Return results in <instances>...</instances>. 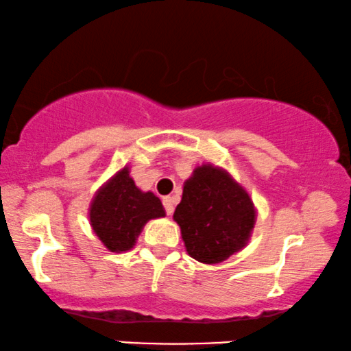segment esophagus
Here are the masks:
<instances>
[{"instance_id":"esophagus-1","label":"esophagus","mask_w":351,"mask_h":351,"mask_svg":"<svg viewBox=\"0 0 351 351\" xmlns=\"http://www.w3.org/2000/svg\"><path fill=\"white\" fill-rule=\"evenodd\" d=\"M163 207H165L167 214L171 215L173 210H175V202H173V197H170V196L163 197Z\"/></svg>"}]
</instances>
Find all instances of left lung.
<instances>
[{"mask_svg": "<svg viewBox=\"0 0 351 351\" xmlns=\"http://www.w3.org/2000/svg\"><path fill=\"white\" fill-rule=\"evenodd\" d=\"M186 251L202 264H219L250 241L256 207L250 194L223 168L197 167L186 180L173 214Z\"/></svg>", "mask_w": 351, "mask_h": 351, "instance_id": "obj_1", "label": "left lung"}]
</instances>
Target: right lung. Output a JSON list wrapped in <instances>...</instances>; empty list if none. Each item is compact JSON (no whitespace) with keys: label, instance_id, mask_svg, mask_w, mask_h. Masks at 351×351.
Here are the masks:
<instances>
[{"label":"right lung","instance_id":"add662e5","mask_svg":"<svg viewBox=\"0 0 351 351\" xmlns=\"http://www.w3.org/2000/svg\"><path fill=\"white\" fill-rule=\"evenodd\" d=\"M160 217H165L160 199L137 188L130 167L119 170L97 191L88 208L92 230L112 252L130 251L144 225Z\"/></svg>","mask_w":351,"mask_h":351}]
</instances>
